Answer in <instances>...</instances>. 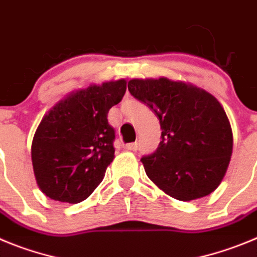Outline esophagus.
<instances>
[{
  "instance_id": "obj_1",
  "label": "esophagus",
  "mask_w": 257,
  "mask_h": 257,
  "mask_svg": "<svg viewBox=\"0 0 257 257\" xmlns=\"http://www.w3.org/2000/svg\"><path fill=\"white\" fill-rule=\"evenodd\" d=\"M125 149L129 150V151H137V150H138V143L137 142L128 143V145H125Z\"/></svg>"
}]
</instances>
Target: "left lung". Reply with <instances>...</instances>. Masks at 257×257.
<instances>
[{"mask_svg":"<svg viewBox=\"0 0 257 257\" xmlns=\"http://www.w3.org/2000/svg\"><path fill=\"white\" fill-rule=\"evenodd\" d=\"M128 89L160 120L161 142L141 159L166 195L191 201L218 188L229 165L233 134L224 108L209 92L183 82L132 79Z\"/></svg>","mask_w":257,"mask_h":257,"instance_id":"obj_1","label":"left lung"}]
</instances>
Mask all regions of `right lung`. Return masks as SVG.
<instances>
[{"mask_svg": "<svg viewBox=\"0 0 257 257\" xmlns=\"http://www.w3.org/2000/svg\"><path fill=\"white\" fill-rule=\"evenodd\" d=\"M125 91L124 79L91 85L69 94L43 116L32 142V163L47 197L82 202L102 182L115 152L108 110Z\"/></svg>", "mask_w": 257, "mask_h": 257, "instance_id": "1", "label": "right lung"}]
</instances>
